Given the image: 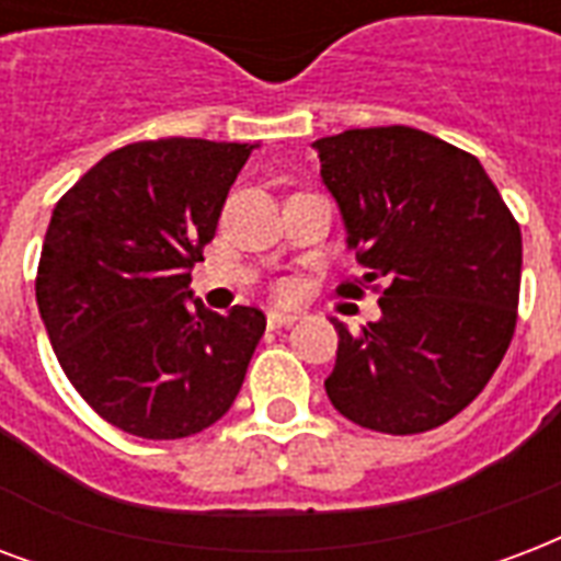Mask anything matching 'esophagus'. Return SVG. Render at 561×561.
Wrapping results in <instances>:
<instances>
[{
	"label": "esophagus",
	"instance_id": "34e87169",
	"mask_svg": "<svg viewBox=\"0 0 561 561\" xmlns=\"http://www.w3.org/2000/svg\"><path fill=\"white\" fill-rule=\"evenodd\" d=\"M297 314H288V311H267V327L282 329V327H294L297 323Z\"/></svg>",
	"mask_w": 561,
	"mask_h": 561
}]
</instances>
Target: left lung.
<instances>
[{
    "label": "left lung",
    "instance_id": "8db88e82",
    "mask_svg": "<svg viewBox=\"0 0 561 561\" xmlns=\"http://www.w3.org/2000/svg\"><path fill=\"white\" fill-rule=\"evenodd\" d=\"M314 147L365 267L337 290L362 297L370 285L382 309L358 332L332 320L329 400L374 433L435 430L480 394L512 344L518 220L477 158L421 128H350Z\"/></svg>",
    "mask_w": 561,
    "mask_h": 561
}]
</instances>
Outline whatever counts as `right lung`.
<instances>
[{
	"mask_svg": "<svg viewBox=\"0 0 561 561\" xmlns=\"http://www.w3.org/2000/svg\"><path fill=\"white\" fill-rule=\"evenodd\" d=\"M250 144L158 138L114 149L58 199L37 309L58 365L102 421L149 442L208 430L241 391L262 309L187 290Z\"/></svg>",
	"mask_w": 561,
	"mask_h": 561,
	"instance_id": "obj_1",
	"label": "right lung"
}]
</instances>
